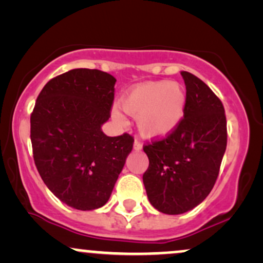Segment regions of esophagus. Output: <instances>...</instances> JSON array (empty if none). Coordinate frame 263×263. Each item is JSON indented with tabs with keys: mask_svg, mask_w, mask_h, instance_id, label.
Returning a JSON list of instances; mask_svg holds the SVG:
<instances>
[{
	"mask_svg": "<svg viewBox=\"0 0 263 263\" xmlns=\"http://www.w3.org/2000/svg\"><path fill=\"white\" fill-rule=\"evenodd\" d=\"M134 148L136 151H141L142 149V143L138 140H135V142H134Z\"/></svg>",
	"mask_w": 263,
	"mask_h": 263,
	"instance_id": "obj_1",
	"label": "esophagus"
}]
</instances>
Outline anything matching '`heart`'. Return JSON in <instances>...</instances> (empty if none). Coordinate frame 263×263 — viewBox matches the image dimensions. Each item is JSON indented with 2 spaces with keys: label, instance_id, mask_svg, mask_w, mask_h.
I'll list each match as a JSON object with an SVG mask.
<instances>
[{
  "label": "heart",
  "instance_id": "heart-1",
  "mask_svg": "<svg viewBox=\"0 0 263 263\" xmlns=\"http://www.w3.org/2000/svg\"><path fill=\"white\" fill-rule=\"evenodd\" d=\"M120 102L126 112L137 117V128L142 136L163 138L171 135L182 122L186 93L176 81H146L128 89ZM112 116L117 121L123 120L116 108Z\"/></svg>",
  "mask_w": 263,
  "mask_h": 263
}]
</instances>
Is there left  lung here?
I'll return each instance as SVG.
<instances>
[{
    "instance_id": "8db88e82",
    "label": "left lung",
    "mask_w": 263,
    "mask_h": 263,
    "mask_svg": "<svg viewBox=\"0 0 263 263\" xmlns=\"http://www.w3.org/2000/svg\"><path fill=\"white\" fill-rule=\"evenodd\" d=\"M180 74L186 89L182 122L167 137L143 146L149 159L143 174L147 197L170 215L192 210L209 195L228 143L222 102L195 75Z\"/></svg>"
}]
</instances>
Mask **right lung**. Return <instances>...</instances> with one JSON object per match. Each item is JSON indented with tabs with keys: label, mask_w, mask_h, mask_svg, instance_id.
<instances>
[{
	"label": "right lung",
	"mask_w": 263,
	"mask_h": 263,
	"mask_svg": "<svg viewBox=\"0 0 263 263\" xmlns=\"http://www.w3.org/2000/svg\"><path fill=\"white\" fill-rule=\"evenodd\" d=\"M112 75L73 69L45 84L31 115L33 158L48 189L78 210L107 203L134 147V137H108L101 126L114 104Z\"/></svg>",
	"instance_id": "1"
}]
</instances>
